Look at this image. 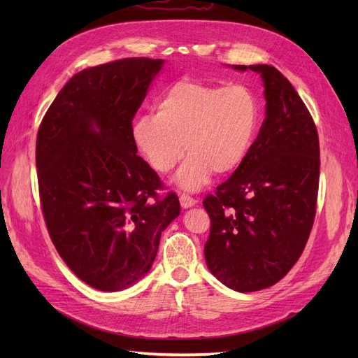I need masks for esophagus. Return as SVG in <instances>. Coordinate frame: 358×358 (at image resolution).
Returning a JSON list of instances; mask_svg holds the SVG:
<instances>
[{"label":"esophagus","mask_w":358,"mask_h":358,"mask_svg":"<svg viewBox=\"0 0 358 358\" xmlns=\"http://www.w3.org/2000/svg\"><path fill=\"white\" fill-rule=\"evenodd\" d=\"M179 201H180V206L183 209H188V208H192L194 204H197V200L196 199H192V197H189L188 194H180V197H179Z\"/></svg>","instance_id":"34e87169"}]
</instances>
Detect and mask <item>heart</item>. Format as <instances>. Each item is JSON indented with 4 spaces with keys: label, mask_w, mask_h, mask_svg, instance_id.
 I'll use <instances>...</instances> for the list:
<instances>
[{
    "label": "heart",
    "mask_w": 358,
    "mask_h": 358,
    "mask_svg": "<svg viewBox=\"0 0 358 358\" xmlns=\"http://www.w3.org/2000/svg\"><path fill=\"white\" fill-rule=\"evenodd\" d=\"M259 104L245 85L179 80L162 94L154 115L138 116L133 140L149 167L167 175L189 154L178 183L196 191L215 175H230L252 148Z\"/></svg>",
    "instance_id": "1"
}]
</instances>
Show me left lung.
Segmentation results:
<instances>
[{
	"label": "left lung",
	"instance_id": "left-lung-1",
	"mask_svg": "<svg viewBox=\"0 0 358 358\" xmlns=\"http://www.w3.org/2000/svg\"><path fill=\"white\" fill-rule=\"evenodd\" d=\"M262 74L266 117L248 157L203 200L210 218L204 257L212 275L239 292L275 285L300 258L315 220L320 142L308 107L272 66Z\"/></svg>",
	"mask_w": 358,
	"mask_h": 358
}]
</instances>
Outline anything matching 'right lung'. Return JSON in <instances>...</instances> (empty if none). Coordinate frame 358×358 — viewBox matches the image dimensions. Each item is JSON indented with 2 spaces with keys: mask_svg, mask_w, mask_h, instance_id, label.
I'll use <instances>...</instances> for the list:
<instances>
[{
  "mask_svg": "<svg viewBox=\"0 0 358 358\" xmlns=\"http://www.w3.org/2000/svg\"><path fill=\"white\" fill-rule=\"evenodd\" d=\"M162 59L125 58L74 74L40 124L36 164L43 216L71 272L100 291L145 276L161 233L179 216L175 192L137 155L133 119Z\"/></svg>",
  "mask_w": 358,
  "mask_h": 358,
  "instance_id": "add662e5",
  "label": "right lung"
}]
</instances>
